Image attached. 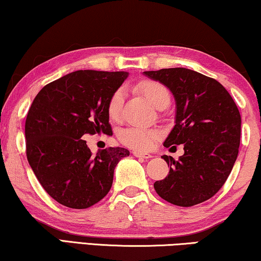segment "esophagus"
Returning <instances> with one entry per match:
<instances>
[{"label":"esophagus","mask_w":261,"mask_h":261,"mask_svg":"<svg viewBox=\"0 0 261 261\" xmlns=\"http://www.w3.org/2000/svg\"><path fill=\"white\" fill-rule=\"evenodd\" d=\"M133 154H134V156H137V158H141V159H150V158H152V155H150V154H148V153L134 152Z\"/></svg>","instance_id":"34e87169"}]
</instances>
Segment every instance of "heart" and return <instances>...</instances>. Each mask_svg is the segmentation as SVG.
<instances>
[{"instance_id": "obj_1", "label": "heart", "mask_w": 261, "mask_h": 261, "mask_svg": "<svg viewBox=\"0 0 261 261\" xmlns=\"http://www.w3.org/2000/svg\"><path fill=\"white\" fill-rule=\"evenodd\" d=\"M140 89L145 94L153 106L162 108L171 102V94L164 85L155 81H145L140 84ZM123 90L118 89L112 94L108 101V115L113 120H119L121 116L123 107ZM160 138V133L156 129H148L142 127H128L120 132L119 139L123 145L137 150H148L153 148L156 140Z\"/></svg>"}]
</instances>
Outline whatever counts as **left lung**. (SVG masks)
<instances>
[{
	"label": "left lung",
	"mask_w": 261,
	"mask_h": 261,
	"mask_svg": "<svg viewBox=\"0 0 261 261\" xmlns=\"http://www.w3.org/2000/svg\"><path fill=\"white\" fill-rule=\"evenodd\" d=\"M143 75L167 87L175 100V124L165 147L184 145L175 161L161 158L169 173L154 182L166 201L191 207L206 201L222 187L237 160L241 118L232 96L212 77L187 69L166 68Z\"/></svg>",
	"instance_id": "obj_1"
}]
</instances>
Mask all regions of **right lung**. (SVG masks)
Returning a JSON list of instances; mask_svg holds the SVG:
<instances>
[{
  "instance_id": "right-lung-1",
  "label": "right lung",
  "mask_w": 261,
  "mask_h": 261,
  "mask_svg": "<svg viewBox=\"0 0 261 261\" xmlns=\"http://www.w3.org/2000/svg\"><path fill=\"white\" fill-rule=\"evenodd\" d=\"M127 71L76 70L40 90L25 120L27 159L44 191L59 203L84 210L111 190L114 169L129 150L109 147L92 156L86 134L111 135L108 101Z\"/></svg>"
}]
</instances>
